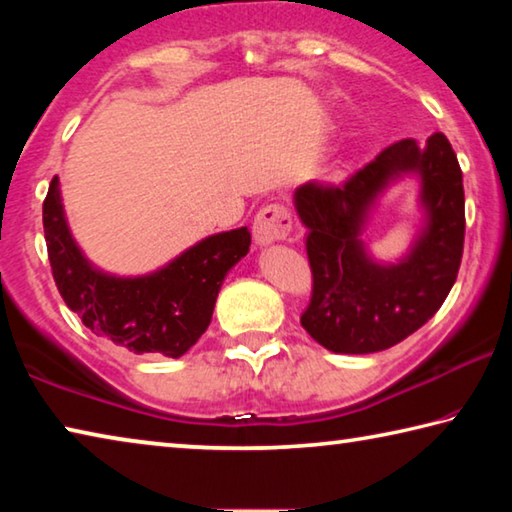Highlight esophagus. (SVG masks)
<instances>
[{"label":"esophagus","mask_w":512,"mask_h":512,"mask_svg":"<svg viewBox=\"0 0 512 512\" xmlns=\"http://www.w3.org/2000/svg\"><path fill=\"white\" fill-rule=\"evenodd\" d=\"M255 241L259 246L275 244L291 232V214L280 203H268L257 212L253 223Z\"/></svg>","instance_id":"obj_1"}]
</instances>
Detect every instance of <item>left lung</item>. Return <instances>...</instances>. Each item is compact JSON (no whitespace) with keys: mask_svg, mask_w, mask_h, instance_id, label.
Listing matches in <instances>:
<instances>
[{"mask_svg":"<svg viewBox=\"0 0 512 512\" xmlns=\"http://www.w3.org/2000/svg\"><path fill=\"white\" fill-rule=\"evenodd\" d=\"M421 183L423 225L395 265L377 263L362 241L376 198L397 179ZM293 205L307 228L314 291L300 323L336 354L393 348L420 329L452 291L463 257L465 194L456 153L443 133L422 146L406 140L386 146L343 185L305 183Z\"/></svg>","mask_w":512,"mask_h":512,"instance_id":"left-lung-1","label":"left lung"}]
</instances>
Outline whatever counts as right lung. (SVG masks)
Returning <instances> with one entry per match:
<instances>
[{
	"label": "right lung",
	"mask_w": 512,
	"mask_h": 512,
	"mask_svg": "<svg viewBox=\"0 0 512 512\" xmlns=\"http://www.w3.org/2000/svg\"><path fill=\"white\" fill-rule=\"evenodd\" d=\"M42 225L56 287L83 325L133 354L171 359L183 357L201 339L225 275L250 248L248 228H237L201 239L153 273H106L72 237L58 176L42 203Z\"/></svg>",
	"instance_id": "right-lung-1"
}]
</instances>
